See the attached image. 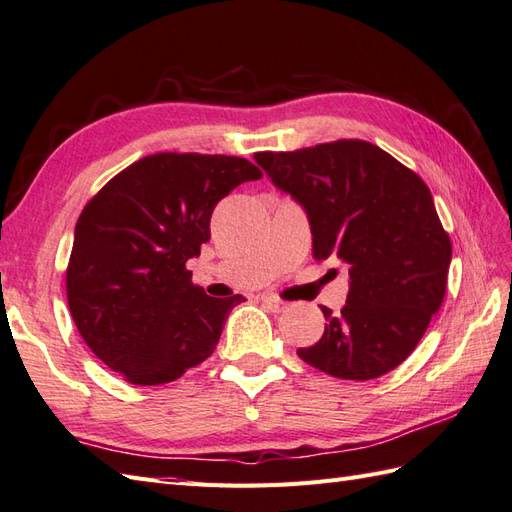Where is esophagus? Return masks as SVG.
<instances>
[{"label": "esophagus", "mask_w": 512, "mask_h": 512, "mask_svg": "<svg viewBox=\"0 0 512 512\" xmlns=\"http://www.w3.org/2000/svg\"><path fill=\"white\" fill-rule=\"evenodd\" d=\"M261 303H264L272 313H281L287 309V305L283 303V300L274 298V296H261Z\"/></svg>", "instance_id": "34e87169"}]
</instances>
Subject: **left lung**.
<instances>
[{
  "label": "left lung",
  "instance_id": "obj_1",
  "mask_svg": "<svg viewBox=\"0 0 512 512\" xmlns=\"http://www.w3.org/2000/svg\"><path fill=\"white\" fill-rule=\"evenodd\" d=\"M255 160L305 207L313 257H337L350 272L346 305L322 307L324 335L298 357L344 381L398 368L443 303L452 259L422 177L365 140L261 151Z\"/></svg>",
  "mask_w": 512,
  "mask_h": 512
}]
</instances>
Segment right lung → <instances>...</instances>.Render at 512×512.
<instances>
[{
  "label": "right lung",
  "mask_w": 512,
  "mask_h": 512,
  "mask_svg": "<svg viewBox=\"0 0 512 512\" xmlns=\"http://www.w3.org/2000/svg\"><path fill=\"white\" fill-rule=\"evenodd\" d=\"M261 170L233 155L155 153L112 177L75 225L67 298L86 346L131 385H164L212 352L244 296H207L188 259L220 199Z\"/></svg>",
  "instance_id": "1"
}]
</instances>
